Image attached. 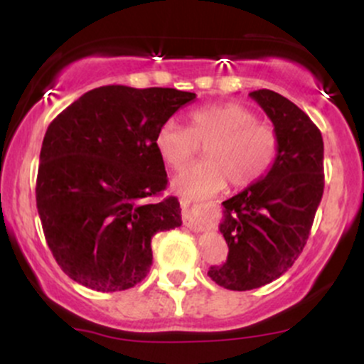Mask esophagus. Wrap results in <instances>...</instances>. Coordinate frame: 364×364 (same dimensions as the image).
Wrapping results in <instances>:
<instances>
[{"mask_svg": "<svg viewBox=\"0 0 364 364\" xmlns=\"http://www.w3.org/2000/svg\"><path fill=\"white\" fill-rule=\"evenodd\" d=\"M181 208H183V215H185V220L191 219V202L186 198H181Z\"/></svg>", "mask_w": 364, "mask_h": 364, "instance_id": "esophagus-1", "label": "esophagus"}]
</instances>
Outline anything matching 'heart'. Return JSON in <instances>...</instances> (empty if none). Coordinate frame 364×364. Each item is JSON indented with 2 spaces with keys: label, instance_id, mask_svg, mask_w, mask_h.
<instances>
[{
  "label": "heart",
  "instance_id": "1",
  "mask_svg": "<svg viewBox=\"0 0 364 364\" xmlns=\"http://www.w3.org/2000/svg\"><path fill=\"white\" fill-rule=\"evenodd\" d=\"M159 156L171 169H185L205 145L207 159L183 171L173 190L185 198H205L231 185L243 190L267 176L279 156V135L260 123L248 107L236 102H214L196 107L188 128L174 119L161 124L154 139Z\"/></svg>",
  "mask_w": 364,
  "mask_h": 364
}]
</instances>
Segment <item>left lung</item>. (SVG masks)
<instances>
[{
    "instance_id": "8db88e82",
    "label": "left lung",
    "mask_w": 364,
    "mask_h": 364,
    "mask_svg": "<svg viewBox=\"0 0 364 364\" xmlns=\"http://www.w3.org/2000/svg\"><path fill=\"white\" fill-rule=\"evenodd\" d=\"M279 135V156L267 176L223 202L219 229L228 260L208 277L231 291L270 284L291 269L310 236L323 195V139L316 124L274 90H253Z\"/></svg>"
}]
</instances>
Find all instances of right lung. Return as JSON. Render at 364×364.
<instances>
[{
	"mask_svg": "<svg viewBox=\"0 0 364 364\" xmlns=\"http://www.w3.org/2000/svg\"><path fill=\"white\" fill-rule=\"evenodd\" d=\"M193 92L104 85L48 127L36 200L53 257L75 282L99 292L139 284L152 265V236L181 225L154 139Z\"/></svg>",
	"mask_w": 364,
	"mask_h": 364,
	"instance_id": "obj_1",
	"label": "right lung"
}]
</instances>
